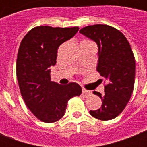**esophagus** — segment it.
I'll return each instance as SVG.
<instances>
[{
  "instance_id": "obj_1",
  "label": "esophagus",
  "mask_w": 147,
  "mask_h": 147,
  "mask_svg": "<svg viewBox=\"0 0 147 147\" xmlns=\"http://www.w3.org/2000/svg\"><path fill=\"white\" fill-rule=\"evenodd\" d=\"M83 94L84 96H89L90 94H91V91H90L88 90H86V89H83Z\"/></svg>"
}]
</instances>
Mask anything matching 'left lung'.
<instances>
[{"mask_svg":"<svg viewBox=\"0 0 147 147\" xmlns=\"http://www.w3.org/2000/svg\"><path fill=\"white\" fill-rule=\"evenodd\" d=\"M80 32L97 43V71L106 81L103 95L97 91L93 92L102 99L101 108L90 110V113L101 120L114 119L122 113L132 94L136 75L132 49L123 34L109 25L87 26Z\"/></svg>","mask_w":147,"mask_h":147,"instance_id":"left-lung-1","label":"left lung"}]
</instances>
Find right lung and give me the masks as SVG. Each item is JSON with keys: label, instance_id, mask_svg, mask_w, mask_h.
Returning a JSON list of instances; mask_svg holds the SVG:
<instances>
[{"label": "right lung", "instance_id": "right-lung-1", "mask_svg": "<svg viewBox=\"0 0 147 147\" xmlns=\"http://www.w3.org/2000/svg\"><path fill=\"white\" fill-rule=\"evenodd\" d=\"M78 30V27H35L24 36L20 45L16 76L21 95L30 112L45 123L60 120L68 100L82 93L76 83L61 85L51 81L49 69L57 63L59 46Z\"/></svg>", "mask_w": 147, "mask_h": 147}]
</instances>
